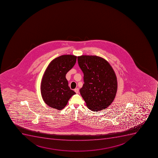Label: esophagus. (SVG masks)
I'll list each match as a JSON object with an SVG mask.
<instances>
[{"label":"esophagus","instance_id":"obj_1","mask_svg":"<svg viewBox=\"0 0 158 158\" xmlns=\"http://www.w3.org/2000/svg\"><path fill=\"white\" fill-rule=\"evenodd\" d=\"M74 91H75V92H76V93H78V92H79V89H78V88H76V89H74Z\"/></svg>","mask_w":158,"mask_h":158}]
</instances>
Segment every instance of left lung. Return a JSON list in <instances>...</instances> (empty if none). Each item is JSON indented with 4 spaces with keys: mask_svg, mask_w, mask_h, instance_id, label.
Listing matches in <instances>:
<instances>
[{
    "mask_svg": "<svg viewBox=\"0 0 158 158\" xmlns=\"http://www.w3.org/2000/svg\"><path fill=\"white\" fill-rule=\"evenodd\" d=\"M84 73V83L80 93L91 111L105 109L114 101L117 91L115 73L110 63L96 55L77 56Z\"/></svg>",
    "mask_w": 158,
    "mask_h": 158,
    "instance_id": "left-lung-1",
    "label": "left lung"
}]
</instances>
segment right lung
I'll use <instances>...</instances> for the list:
<instances>
[{
	"instance_id": "right-lung-1",
	"label": "right lung",
	"mask_w": 158,
	"mask_h": 158,
	"mask_svg": "<svg viewBox=\"0 0 158 158\" xmlns=\"http://www.w3.org/2000/svg\"><path fill=\"white\" fill-rule=\"evenodd\" d=\"M77 56L63 55L50 62L42 78L41 93L45 103L52 108L61 110L76 93L70 89L66 74L76 64Z\"/></svg>"
}]
</instances>
